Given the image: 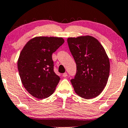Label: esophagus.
<instances>
[{
  "label": "esophagus",
  "instance_id": "34e87169",
  "mask_svg": "<svg viewBox=\"0 0 128 128\" xmlns=\"http://www.w3.org/2000/svg\"><path fill=\"white\" fill-rule=\"evenodd\" d=\"M67 76H68V74H67L66 72H64V74H62V76L64 77V78H66Z\"/></svg>",
  "mask_w": 128,
  "mask_h": 128
}]
</instances>
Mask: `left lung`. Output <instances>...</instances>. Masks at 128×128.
Instances as JSON below:
<instances>
[{
  "label": "left lung",
  "instance_id": "obj_1",
  "mask_svg": "<svg viewBox=\"0 0 128 128\" xmlns=\"http://www.w3.org/2000/svg\"><path fill=\"white\" fill-rule=\"evenodd\" d=\"M77 65L71 84L77 94L84 99L98 96L108 83L110 62L104 48L94 37L86 35L67 39Z\"/></svg>",
  "mask_w": 128,
  "mask_h": 128
}]
</instances>
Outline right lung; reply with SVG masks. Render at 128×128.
<instances>
[{
	"instance_id": "1",
	"label": "right lung",
	"mask_w": 128,
	"mask_h": 128,
	"mask_svg": "<svg viewBox=\"0 0 128 128\" xmlns=\"http://www.w3.org/2000/svg\"><path fill=\"white\" fill-rule=\"evenodd\" d=\"M64 42L61 37L36 36L22 49L18 69L23 86L33 96L46 98L54 92L60 78L54 71L52 54Z\"/></svg>"
}]
</instances>
